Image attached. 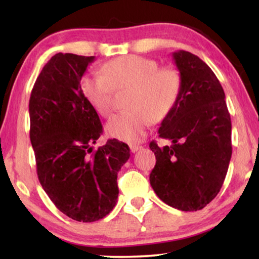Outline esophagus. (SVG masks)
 Here are the masks:
<instances>
[{"mask_svg":"<svg viewBox=\"0 0 259 259\" xmlns=\"http://www.w3.org/2000/svg\"><path fill=\"white\" fill-rule=\"evenodd\" d=\"M141 147H143V146H140V145H137V144H133V145H131V146H130L131 152H133V153H136L137 151L141 150Z\"/></svg>","mask_w":259,"mask_h":259,"instance_id":"obj_1","label":"esophagus"}]
</instances>
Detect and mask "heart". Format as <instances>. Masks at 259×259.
<instances>
[{
	"mask_svg": "<svg viewBox=\"0 0 259 259\" xmlns=\"http://www.w3.org/2000/svg\"><path fill=\"white\" fill-rule=\"evenodd\" d=\"M102 74L81 79V91L99 114L112 112L113 90L130 87L126 106L128 111L109 119V136L136 143L146 134L154 121H160L172 111L182 91V76L176 68L161 67L153 59L125 55L106 62Z\"/></svg>",
	"mask_w": 259,
	"mask_h": 259,
	"instance_id": "b5f03b06",
	"label": "heart"
}]
</instances>
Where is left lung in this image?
<instances>
[{
    "instance_id": "obj_1",
    "label": "left lung",
    "mask_w": 259,
    "mask_h": 259,
    "mask_svg": "<svg viewBox=\"0 0 259 259\" xmlns=\"http://www.w3.org/2000/svg\"><path fill=\"white\" fill-rule=\"evenodd\" d=\"M182 76L178 101L159 127V137L171 146L150 144L154 168L152 189L169 206L197 211L221 191L232 154L231 118L225 93L212 69L197 55L172 54Z\"/></svg>"
}]
</instances>
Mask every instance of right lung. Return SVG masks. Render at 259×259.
Here are the masks:
<instances>
[{"label": "right lung", "mask_w": 259, "mask_h": 259, "mask_svg": "<svg viewBox=\"0 0 259 259\" xmlns=\"http://www.w3.org/2000/svg\"><path fill=\"white\" fill-rule=\"evenodd\" d=\"M94 56L58 53L42 68L29 100L30 143L37 177L62 213L91 223L115 206L116 178L130 147L116 139L93 150L102 134L95 108L81 91V77Z\"/></svg>", "instance_id": "obj_1"}]
</instances>
